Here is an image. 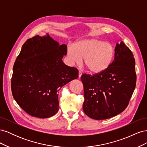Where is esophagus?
<instances>
[{
  "instance_id": "esophagus-1",
  "label": "esophagus",
  "mask_w": 147,
  "mask_h": 147,
  "mask_svg": "<svg viewBox=\"0 0 147 147\" xmlns=\"http://www.w3.org/2000/svg\"><path fill=\"white\" fill-rule=\"evenodd\" d=\"M82 75V72H80V71H79V72H78V78H80Z\"/></svg>"
}]
</instances>
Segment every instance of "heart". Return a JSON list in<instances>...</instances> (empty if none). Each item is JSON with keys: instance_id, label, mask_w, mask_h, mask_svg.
Listing matches in <instances>:
<instances>
[{"instance_id": "heart-1", "label": "heart", "mask_w": 147, "mask_h": 147, "mask_svg": "<svg viewBox=\"0 0 147 147\" xmlns=\"http://www.w3.org/2000/svg\"><path fill=\"white\" fill-rule=\"evenodd\" d=\"M115 50L110 43L96 38L80 39L73 45H68L66 50L67 61L73 66L83 63L89 72L93 74L104 72L113 63Z\"/></svg>"}]
</instances>
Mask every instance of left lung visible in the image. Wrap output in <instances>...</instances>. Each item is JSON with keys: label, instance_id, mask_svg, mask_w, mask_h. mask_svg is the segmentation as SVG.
<instances>
[{"label": "left lung", "instance_id": "obj_1", "mask_svg": "<svg viewBox=\"0 0 147 147\" xmlns=\"http://www.w3.org/2000/svg\"><path fill=\"white\" fill-rule=\"evenodd\" d=\"M114 61L104 72L83 74V109L90 118L106 119L121 113L127 106L136 84L135 59L123 42L115 47Z\"/></svg>", "mask_w": 147, "mask_h": 147}]
</instances>
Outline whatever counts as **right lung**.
I'll use <instances>...</instances> for the list:
<instances>
[{
    "label": "right lung",
    "instance_id": "1",
    "mask_svg": "<svg viewBox=\"0 0 147 147\" xmlns=\"http://www.w3.org/2000/svg\"><path fill=\"white\" fill-rule=\"evenodd\" d=\"M66 50V45H60L48 33L29 38L22 46L13 66L11 91L17 104L31 116L55 115L59 110V91L78 78V70L62 59Z\"/></svg>",
    "mask_w": 147,
    "mask_h": 147
}]
</instances>
